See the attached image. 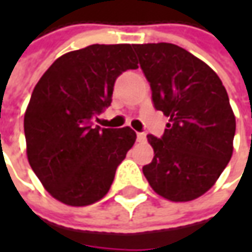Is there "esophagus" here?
Instances as JSON below:
<instances>
[{"instance_id":"esophagus-1","label":"esophagus","mask_w":252,"mask_h":252,"mask_svg":"<svg viewBox=\"0 0 252 252\" xmlns=\"http://www.w3.org/2000/svg\"><path fill=\"white\" fill-rule=\"evenodd\" d=\"M146 140H147V137H146V133H143V131L137 133V141H139V143H144Z\"/></svg>"}]
</instances>
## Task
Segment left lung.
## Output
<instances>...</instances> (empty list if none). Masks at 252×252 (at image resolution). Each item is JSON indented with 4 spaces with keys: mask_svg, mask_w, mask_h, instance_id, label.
Instances as JSON below:
<instances>
[{
    "mask_svg": "<svg viewBox=\"0 0 252 252\" xmlns=\"http://www.w3.org/2000/svg\"><path fill=\"white\" fill-rule=\"evenodd\" d=\"M154 108L169 122L149 134L154 158L143 167L162 198L188 202L215 185L233 154L236 118L221 80L208 64L172 43L134 44Z\"/></svg>",
    "mask_w": 252,
    "mask_h": 252,
    "instance_id": "1",
    "label": "left lung"
}]
</instances>
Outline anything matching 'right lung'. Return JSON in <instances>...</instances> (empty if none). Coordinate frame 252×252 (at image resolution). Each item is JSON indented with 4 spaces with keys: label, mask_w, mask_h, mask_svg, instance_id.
<instances>
[{
    "label": "right lung",
    "mask_w": 252,
    "mask_h": 252,
    "mask_svg": "<svg viewBox=\"0 0 252 252\" xmlns=\"http://www.w3.org/2000/svg\"><path fill=\"white\" fill-rule=\"evenodd\" d=\"M136 68L130 44H91L59 57L36 84L24 119L26 154L57 200L87 206L108 193L136 133L94 127L92 119L111 105L116 78Z\"/></svg>",
    "instance_id": "right-lung-1"
}]
</instances>
